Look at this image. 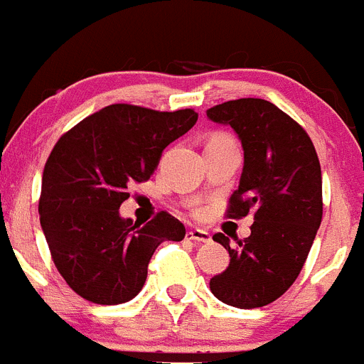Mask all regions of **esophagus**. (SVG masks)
<instances>
[{
  "mask_svg": "<svg viewBox=\"0 0 364 364\" xmlns=\"http://www.w3.org/2000/svg\"><path fill=\"white\" fill-rule=\"evenodd\" d=\"M186 237L195 243H209L210 241V234L207 230H202V228H191V230L186 234Z\"/></svg>",
  "mask_w": 364,
  "mask_h": 364,
  "instance_id": "34e87169",
  "label": "esophagus"
}]
</instances>
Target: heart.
Instances as JSON below:
<instances>
[{
    "mask_svg": "<svg viewBox=\"0 0 364 364\" xmlns=\"http://www.w3.org/2000/svg\"><path fill=\"white\" fill-rule=\"evenodd\" d=\"M210 141H230V139H227V137H225V136H214Z\"/></svg>",
    "mask_w": 364,
    "mask_h": 364,
    "instance_id": "1",
    "label": "heart"
}]
</instances>
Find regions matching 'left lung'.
<instances>
[{"label":"left lung","instance_id":"8db88e82","mask_svg":"<svg viewBox=\"0 0 364 364\" xmlns=\"http://www.w3.org/2000/svg\"><path fill=\"white\" fill-rule=\"evenodd\" d=\"M207 117L234 128L243 146V173L227 214L254 210L252 234L236 240V248L221 232L213 236L230 262L210 279V291L240 309L268 306L295 282L320 228V161L306 130L266 100L225 102Z\"/></svg>","mask_w":364,"mask_h":364}]
</instances>
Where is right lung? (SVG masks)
I'll use <instances>...</instances> for the list:
<instances>
[{
  "label": "right lung",
  "mask_w": 364,
  "mask_h": 364,
  "mask_svg": "<svg viewBox=\"0 0 364 364\" xmlns=\"http://www.w3.org/2000/svg\"><path fill=\"white\" fill-rule=\"evenodd\" d=\"M193 109L159 112L116 103L65 132L43 173L41 227L58 273L92 304L116 306L143 289L148 262L164 241H182L186 227L168 213L146 225L121 218L128 186L157 169L164 148L191 130Z\"/></svg>",
  "instance_id": "add662e5"
}]
</instances>
